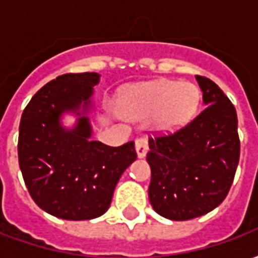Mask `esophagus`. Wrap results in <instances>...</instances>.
Here are the masks:
<instances>
[{
    "label": "esophagus",
    "mask_w": 258,
    "mask_h": 258,
    "mask_svg": "<svg viewBox=\"0 0 258 258\" xmlns=\"http://www.w3.org/2000/svg\"><path fill=\"white\" fill-rule=\"evenodd\" d=\"M135 149H137L138 157H145L146 153H148V149H149L148 141L145 138H138L135 141Z\"/></svg>",
    "instance_id": "esophagus-1"
}]
</instances>
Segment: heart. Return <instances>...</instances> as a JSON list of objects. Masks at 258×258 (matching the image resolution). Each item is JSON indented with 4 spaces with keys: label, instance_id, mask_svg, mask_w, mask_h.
<instances>
[{
    "label": "heart",
    "instance_id": "heart-1",
    "mask_svg": "<svg viewBox=\"0 0 258 258\" xmlns=\"http://www.w3.org/2000/svg\"><path fill=\"white\" fill-rule=\"evenodd\" d=\"M199 98V90L192 83L156 80L124 91L120 110L130 118H145L153 114L155 128L173 131L189 121L198 109Z\"/></svg>",
    "mask_w": 258,
    "mask_h": 258
}]
</instances>
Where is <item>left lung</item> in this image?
Instances as JSON below:
<instances>
[{"label": "left lung", "instance_id": "left-lung-1", "mask_svg": "<svg viewBox=\"0 0 258 258\" xmlns=\"http://www.w3.org/2000/svg\"><path fill=\"white\" fill-rule=\"evenodd\" d=\"M205 109L173 134L149 138V200L157 214L185 221L222 203L240 155L238 117L218 85L196 76Z\"/></svg>", "mask_w": 258, "mask_h": 258}]
</instances>
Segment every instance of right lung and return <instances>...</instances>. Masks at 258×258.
I'll return each mask as SVG.
<instances>
[{
  "label": "right lung",
  "mask_w": 258,
  "mask_h": 258,
  "mask_svg": "<svg viewBox=\"0 0 258 258\" xmlns=\"http://www.w3.org/2000/svg\"><path fill=\"white\" fill-rule=\"evenodd\" d=\"M98 81V73L62 74L37 91L20 118L18 156L26 186L38 207L63 220L102 216L137 159L133 141L113 148L90 140L85 112ZM63 111L80 116L70 132L60 125Z\"/></svg>",
  "instance_id": "obj_1"
}]
</instances>
